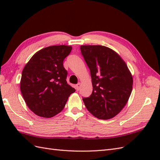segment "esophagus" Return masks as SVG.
<instances>
[{"label": "esophagus", "mask_w": 160, "mask_h": 160, "mask_svg": "<svg viewBox=\"0 0 160 160\" xmlns=\"http://www.w3.org/2000/svg\"><path fill=\"white\" fill-rule=\"evenodd\" d=\"M80 87H81V83H78V84H77L76 85V90H77V91L79 90V89H80Z\"/></svg>", "instance_id": "obj_1"}]
</instances>
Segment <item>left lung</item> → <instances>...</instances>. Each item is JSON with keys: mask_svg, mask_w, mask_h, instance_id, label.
Listing matches in <instances>:
<instances>
[{"mask_svg": "<svg viewBox=\"0 0 160 160\" xmlns=\"http://www.w3.org/2000/svg\"><path fill=\"white\" fill-rule=\"evenodd\" d=\"M81 53L89 67L93 91L82 98L87 108L101 120L115 117L122 110L132 89V76L123 59L108 47L82 45Z\"/></svg>", "mask_w": 160, "mask_h": 160, "instance_id": "1", "label": "left lung"}]
</instances>
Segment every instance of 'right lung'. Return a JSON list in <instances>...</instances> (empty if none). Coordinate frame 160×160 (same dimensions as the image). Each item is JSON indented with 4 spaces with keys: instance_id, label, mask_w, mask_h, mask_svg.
<instances>
[{
    "instance_id": "1",
    "label": "right lung",
    "mask_w": 160,
    "mask_h": 160,
    "mask_svg": "<svg viewBox=\"0 0 160 160\" xmlns=\"http://www.w3.org/2000/svg\"><path fill=\"white\" fill-rule=\"evenodd\" d=\"M72 47L54 45L37 52L26 64L20 87L25 103L36 115L52 118L62 111L69 96L76 91L67 84L64 58Z\"/></svg>"
}]
</instances>
